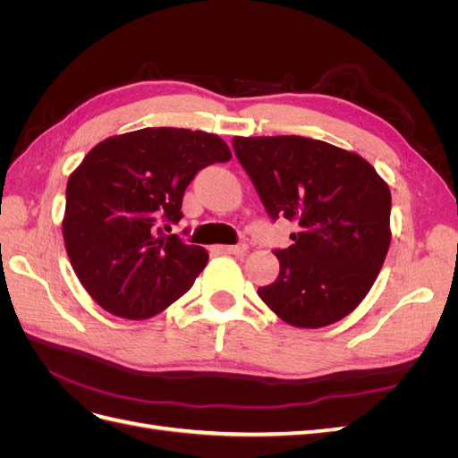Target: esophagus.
<instances>
[{"instance_id": "1", "label": "esophagus", "mask_w": 458, "mask_h": 458, "mask_svg": "<svg viewBox=\"0 0 458 458\" xmlns=\"http://www.w3.org/2000/svg\"><path fill=\"white\" fill-rule=\"evenodd\" d=\"M216 250L224 254H246L248 244L241 242V244H231V246H216Z\"/></svg>"}]
</instances>
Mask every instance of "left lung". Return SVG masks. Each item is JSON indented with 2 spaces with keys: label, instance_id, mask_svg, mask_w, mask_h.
I'll return each instance as SVG.
<instances>
[{
  "label": "left lung",
  "instance_id": "obj_1",
  "mask_svg": "<svg viewBox=\"0 0 458 458\" xmlns=\"http://www.w3.org/2000/svg\"><path fill=\"white\" fill-rule=\"evenodd\" d=\"M234 155L271 221H294L279 276L258 294L283 321L318 328L352 313L390 248L392 195L353 152L298 135L234 137Z\"/></svg>",
  "mask_w": 458,
  "mask_h": 458
}]
</instances>
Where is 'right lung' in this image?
Segmentation results:
<instances>
[{
	"mask_svg": "<svg viewBox=\"0 0 458 458\" xmlns=\"http://www.w3.org/2000/svg\"><path fill=\"white\" fill-rule=\"evenodd\" d=\"M231 150L217 135L145 128L108 137L68 177L63 234L80 283L108 313L148 318L182 298L208 252L179 234L189 183Z\"/></svg>",
	"mask_w": 458,
	"mask_h": 458,
	"instance_id": "1",
	"label": "right lung"
}]
</instances>
